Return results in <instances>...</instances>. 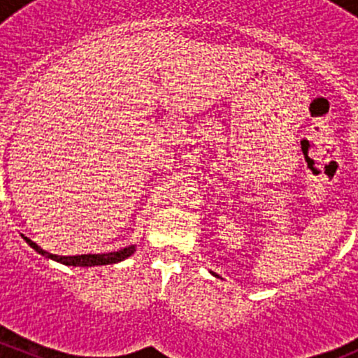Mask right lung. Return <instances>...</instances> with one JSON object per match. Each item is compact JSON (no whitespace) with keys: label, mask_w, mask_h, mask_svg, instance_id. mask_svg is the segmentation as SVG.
<instances>
[{"label":"right lung","mask_w":358,"mask_h":358,"mask_svg":"<svg viewBox=\"0 0 358 358\" xmlns=\"http://www.w3.org/2000/svg\"><path fill=\"white\" fill-rule=\"evenodd\" d=\"M24 237V236H22ZM25 243L29 244L32 249H36V251L39 252V255L46 256V258L50 259H55V262L62 263V265H69V266H96V265H112V263H119L122 262V259H126L128 256H131L133 252L136 251V246L133 244V246H128V248H122L119 249V251H114V252H103V255H78V256H59V255H52V252L45 251V249H41L38 246L36 243H32L31 239H27V237H24Z\"/></svg>","instance_id":"add662e5"}]
</instances>
